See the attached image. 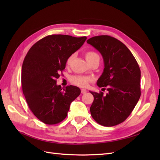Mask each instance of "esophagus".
<instances>
[{
    "instance_id": "obj_1",
    "label": "esophagus",
    "mask_w": 160,
    "mask_h": 160,
    "mask_svg": "<svg viewBox=\"0 0 160 160\" xmlns=\"http://www.w3.org/2000/svg\"><path fill=\"white\" fill-rule=\"evenodd\" d=\"M81 92L82 94H84V93H87V90L85 89H82L81 90Z\"/></svg>"
}]
</instances>
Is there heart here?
<instances>
[{"mask_svg": "<svg viewBox=\"0 0 160 160\" xmlns=\"http://www.w3.org/2000/svg\"><path fill=\"white\" fill-rule=\"evenodd\" d=\"M75 55L72 54L69 57L68 59L67 60V65H69L73 59ZM85 57L86 59L89 62H91L96 59H99V56L98 53L94 51H88L85 53ZM92 79L89 77H85V76H81V75H76L71 77V81L73 84L78 85L79 87H87L90 82L91 81Z\"/></svg>", "mask_w": 160, "mask_h": 160, "instance_id": "obj_1", "label": "heart"}]
</instances>
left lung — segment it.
Returning <instances> with one entry per match:
<instances>
[{
	"label": "left lung",
	"instance_id": "1",
	"mask_svg": "<svg viewBox=\"0 0 160 160\" xmlns=\"http://www.w3.org/2000/svg\"><path fill=\"white\" fill-rule=\"evenodd\" d=\"M87 42L103 57L104 69L97 85L108 87V91L106 95L101 91H90L94 97L91 114L99 124L114 126L124 122L138 102L141 71L132 53L117 38L100 35L89 38Z\"/></svg>",
	"mask_w": 160,
	"mask_h": 160
}]
</instances>
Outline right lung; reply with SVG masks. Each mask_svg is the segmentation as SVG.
<instances>
[{"instance_id": "right-lung-1", "label": "right lung", "mask_w": 160, "mask_h": 160, "mask_svg": "<svg viewBox=\"0 0 160 160\" xmlns=\"http://www.w3.org/2000/svg\"><path fill=\"white\" fill-rule=\"evenodd\" d=\"M86 39V37L49 35L35 43L25 56L21 73L23 94L32 113L45 124L65 119L70 104L81 93L73 85L62 88L56 79L65 69L69 57Z\"/></svg>"}]
</instances>
